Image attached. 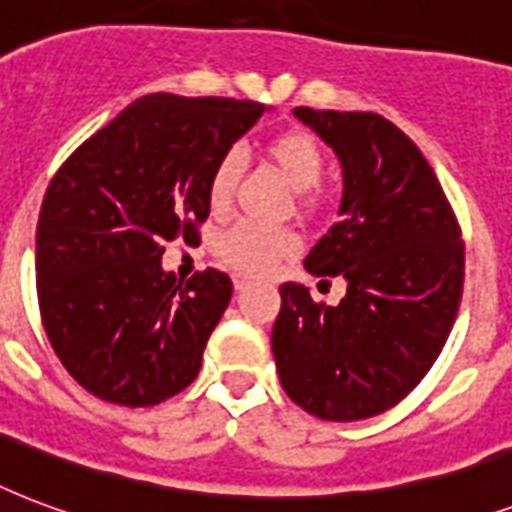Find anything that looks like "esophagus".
<instances>
[{"label":"esophagus","mask_w":512,"mask_h":512,"mask_svg":"<svg viewBox=\"0 0 512 512\" xmlns=\"http://www.w3.org/2000/svg\"><path fill=\"white\" fill-rule=\"evenodd\" d=\"M245 285H248V283H245V280H240V277H235V291H243Z\"/></svg>","instance_id":"34e87169"}]
</instances>
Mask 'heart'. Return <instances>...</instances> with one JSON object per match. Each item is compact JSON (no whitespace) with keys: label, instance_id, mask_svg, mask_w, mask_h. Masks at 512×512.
<instances>
[{"label":"heart","instance_id":"1","mask_svg":"<svg viewBox=\"0 0 512 512\" xmlns=\"http://www.w3.org/2000/svg\"><path fill=\"white\" fill-rule=\"evenodd\" d=\"M261 157L269 168L296 189L299 211L318 216L323 211V194L318 184L326 173V154L318 138L304 130H285L261 146ZM243 176V162L237 152H224L208 176V208L213 216L229 211L235 200L237 184ZM299 237L291 229H261L253 224H237L216 243V256L227 269L240 277H267L291 256L299 253Z\"/></svg>","mask_w":512,"mask_h":512}]
</instances>
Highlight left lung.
I'll list each match as a JSON object with an SVG mask.
<instances>
[{"label": "left lung", "instance_id": "8db88e82", "mask_svg": "<svg viewBox=\"0 0 512 512\" xmlns=\"http://www.w3.org/2000/svg\"><path fill=\"white\" fill-rule=\"evenodd\" d=\"M293 114L344 173L342 219L304 267L344 277L347 293L328 307L304 285H280L272 352L296 406L358 422L400 403L441 355L462 299L465 243L430 162L390 120L307 106Z\"/></svg>", "mask_w": 512, "mask_h": 512}]
</instances>
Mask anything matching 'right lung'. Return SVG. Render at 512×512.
Returning a JSON list of instances; mask_svg holds the SVG:
<instances>
[{"label":"right lung","mask_w":512,"mask_h":512,"mask_svg":"<svg viewBox=\"0 0 512 512\" xmlns=\"http://www.w3.org/2000/svg\"><path fill=\"white\" fill-rule=\"evenodd\" d=\"M267 106L138 98L63 162L37 224L42 326L74 379L117 406H157L194 382L232 299L205 269L176 280L165 243H200L208 176Z\"/></svg>","instance_id":"right-lung-1"}]
</instances>
